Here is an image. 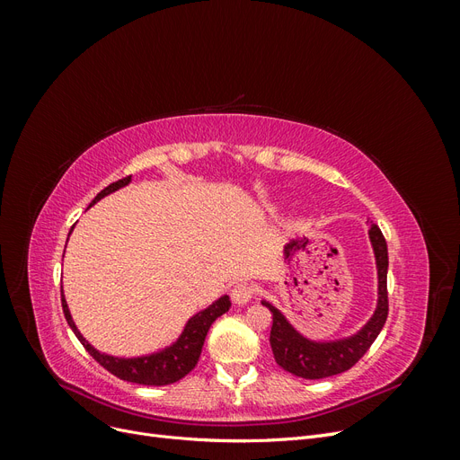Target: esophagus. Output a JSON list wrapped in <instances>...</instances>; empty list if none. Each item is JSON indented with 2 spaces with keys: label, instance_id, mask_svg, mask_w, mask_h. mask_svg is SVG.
Here are the masks:
<instances>
[{
  "label": "esophagus",
  "instance_id": "34e87169",
  "mask_svg": "<svg viewBox=\"0 0 460 460\" xmlns=\"http://www.w3.org/2000/svg\"><path fill=\"white\" fill-rule=\"evenodd\" d=\"M255 297V288L252 284L247 282H242V284H235L232 288V301L238 303V305H245Z\"/></svg>",
  "mask_w": 460,
  "mask_h": 460
}]
</instances>
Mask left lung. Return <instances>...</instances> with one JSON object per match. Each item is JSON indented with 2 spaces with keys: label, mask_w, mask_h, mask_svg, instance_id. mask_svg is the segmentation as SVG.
I'll use <instances>...</instances> for the list:
<instances>
[{
  "label": "left lung",
  "mask_w": 460,
  "mask_h": 460,
  "mask_svg": "<svg viewBox=\"0 0 460 460\" xmlns=\"http://www.w3.org/2000/svg\"><path fill=\"white\" fill-rule=\"evenodd\" d=\"M368 238L378 269V305L368 323L349 338L336 341H314L305 338L272 303L261 301L272 313L270 347L276 363L305 380H320L349 370L358 363L382 332L387 318V243L382 230L372 225Z\"/></svg>",
  "instance_id": "obj_1"
}]
</instances>
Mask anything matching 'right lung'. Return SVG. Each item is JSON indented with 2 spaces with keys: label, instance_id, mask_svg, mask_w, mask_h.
I'll return each mask as SVG.
<instances>
[{
  "label": "right lung",
  "instance_id": "add662e5",
  "mask_svg": "<svg viewBox=\"0 0 460 460\" xmlns=\"http://www.w3.org/2000/svg\"><path fill=\"white\" fill-rule=\"evenodd\" d=\"M130 180H132V176H127L122 180H117V182H113V184H109L105 190L97 193L92 205L100 201L102 198L109 196V193L128 186ZM61 303H63V313H65L68 326H71L75 336L80 340V343L84 345V349L97 360V363H100L111 374H115L117 378L134 382V384H142V385H169V384L182 380L186 374H190L193 370V367L198 365L208 328H211L215 320L220 314H225L232 305L228 296H222L213 305H208L207 309L199 311L198 314H193L186 323L184 332L180 333V338L172 345L164 347V349H161L157 353H151V355L124 358V357H113V355L97 351L95 347L92 343H88V340L82 336L75 324L73 316H71V311H68V305L63 296V288H61Z\"/></svg>",
  "mask_w": 460,
  "mask_h": 460
}]
</instances>
